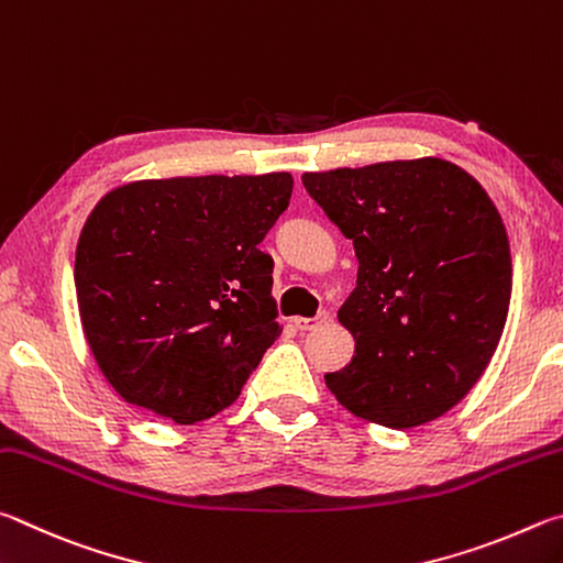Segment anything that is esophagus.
I'll return each mask as SVG.
<instances>
[{"instance_id": "esophagus-1", "label": "esophagus", "mask_w": 563, "mask_h": 563, "mask_svg": "<svg viewBox=\"0 0 563 563\" xmlns=\"http://www.w3.org/2000/svg\"><path fill=\"white\" fill-rule=\"evenodd\" d=\"M329 313L327 311H321L319 317H313V319H294V327H297L299 331H313V329H319V327H323V323H329Z\"/></svg>"}]
</instances>
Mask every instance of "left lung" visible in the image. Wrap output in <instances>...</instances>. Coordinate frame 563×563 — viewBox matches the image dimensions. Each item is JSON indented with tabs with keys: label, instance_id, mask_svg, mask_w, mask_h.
Segmentation results:
<instances>
[{
	"label": "left lung",
	"instance_id": "left-lung-1",
	"mask_svg": "<svg viewBox=\"0 0 563 563\" xmlns=\"http://www.w3.org/2000/svg\"><path fill=\"white\" fill-rule=\"evenodd\" d=\"M301 183L358 260L339 309L356 351L327 373L329 390L393 430L445 416L482 378L507 323L511 252L495 202L442 157L303 173Z\"/></svg>",
	"mask_w": 563,
	"mask_h": 563
}]
</instances>
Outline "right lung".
Listing matches in <instances>:
<instances>
[{
  "label": "right lung",
  "mask_w": 563,
  "mask_h": 563,
  "mask_svg": "<svg viewBox=\"0 0 563 563\" xmlns=\"http://www.w3.org/2000/svg\"><path fill=\"white\" fill-rule=\"evenodd\" d=\"M291 173L133 180L88 212L76 299L88 349L123 400L195 426L230 408L279 339L272 256Z\"/></svg>",
  "instance_id": "obj_1"
}]
</instances>
